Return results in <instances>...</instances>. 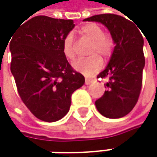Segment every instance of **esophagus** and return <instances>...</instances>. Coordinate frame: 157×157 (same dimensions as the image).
Masks as SVG:
<instances>
[{"instance_id":"esophagus-1","label":"esophagus","mask_w":157,"mask_h":157,"mask_svg":"<svg viewBox=\"0 0 157 157\" xmlns=\"http://www.w3.org/2000/svg\"><path fill=\"white\" fill-rule=\"evenodd\" d=\"M93 79H90V78H85V84H90L91 82H93Z\"/></svg>"}]
</instances>
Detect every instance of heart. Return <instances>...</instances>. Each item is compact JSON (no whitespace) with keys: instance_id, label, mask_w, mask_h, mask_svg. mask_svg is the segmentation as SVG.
Masks as SVG:
<instances>
[{"instance_id":"heart-1","label":"heart","mask_w":157,"mask_h":157,"mask_svg":"<svg viewBox=\"0 0 157 157\" xmlns=\"http://www.w3.org/2000/svg\"><path fill=\"white\" fill-rule=\"evenodd\" d=\"M82 37L91 42L88 54L92 55L86 59H79L73 63L75 71L85 76H91L100 71L103 66V58H108L114 46L113 40L109 34L105 33L101 26L96 23H87L80 29ZM63 52L68 60L75 58V44L72 33H68L63 42Z\"/></svg>"}]
</instances>
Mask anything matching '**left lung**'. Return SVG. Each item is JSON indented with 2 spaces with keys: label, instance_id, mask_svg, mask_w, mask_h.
<instances>
[{
  "label": "left lung",
  "instance_id": "8db88e82",
  "mask_svg": "<svg viewBox=\"0 0 157 157\" xmlns=\"http://www.w3.org/2000/svg\"><path fill=\"white\" fill-rule=\"evenodd\" d=\"M104 24L115 44L108 65L97 78H107L108 90L95 101L98 112L107 118H121L138 101L143 81L144 39L132 21L116 14L105 13L84 19Z\"/></svg>",
  "mask_w": 157,
  "mask_h": 157
}]
</instances>
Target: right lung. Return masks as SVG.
<instances>
[{
	"label": "right lung",
	"instance_id": "right-lung-1",
	"mask_svg": "<svg viewBox=\"0 0 157 157\" xmlns=\"http://www.w3.org/2000/svg\"><path fill=\"white\" fill-rule=\"evenodd\" d=\"M74 27L73 20L35 16L20 25L9 41L19 95L44 122L62 119L69 112L73 93L84 83L63 52V39Z\"/></svg>",
	"mask_w": 157,
	"mask_h": 157
}]
</instances>
